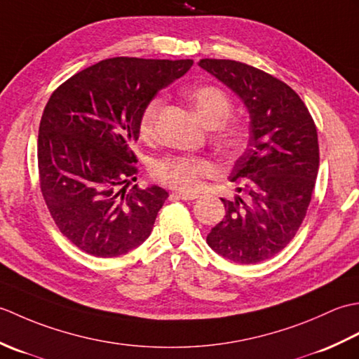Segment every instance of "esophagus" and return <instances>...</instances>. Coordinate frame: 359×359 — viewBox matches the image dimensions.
Instances as JSON below:
<instances>
[{"mask_svg": "<svg viewBox=\"0 0 359 359\" xmlns=\"http://www.w3.org/2000/svg\"><path fill=\"white\" fill-rule=\"evenodd\" d=\"M171 197H175V199H182V201H194L199 197V194L196 193H182V191H175L171 194Z\"/></svg>", "mask_w": 359, "mask_h": 359, "instance_id": "34e87169", "label": "esophagus"}]
</instances>
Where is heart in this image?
Wrapping results in <instances>:
<instances>
[{
  "label": "heart",
  "mask_w": 359,
  "mask_h": 359,
  "mask_svg": "<svg viewBox=\"0 0 359 359\" xmlns=\"http://www.w3.org/2000/svg\"><path fill=\"white\" fill-rule=\"evenodd\" d=\"M187 98L193 109L205 125L217 128L216 142L225 154L238 152L245 139V133L239 123H225L230 117L233 103L222 89L216 86H197L187 90ZM162 108V98L154 97L144 106L140 114L139 129L144 139L154 135L158 111ZM215 172L211 160L202 157H166L158 160L152 168L154 177L162 184L191 193L201 187L202 179Z\"/></svg>",
  "instance_id": "1"
}]
</instances>
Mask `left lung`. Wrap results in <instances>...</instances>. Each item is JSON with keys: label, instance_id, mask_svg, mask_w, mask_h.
<instances>
[{"label": "left lung", "instance_id": "obj_1", "mask_svg": "<svg viewBox=\"0 0 359 359\" xmlns=\"http://www.w3.org/2000/svg\"><path fill=\"white\" fill-rule=\"evenodd\" d=\"M199 66L241 98L250 114V139L230 180L242 184L225 216L211 228L208 245L234 264L278 255L299 230L315 188L319 147L315 121L284 81L234 60H201Z\"/></svg>", "mask_w": 359, "mask_h": 359}]
</instances>
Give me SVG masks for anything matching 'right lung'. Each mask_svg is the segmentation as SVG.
Segmentation results:
<instances>
[{
  "label": "right lung",
  "mask_w": 359,
  "mask_h": 359,
  "mask_svg": "<svg viewBox=\"0 0 359 359\" xmlns=\"http://www.w3.org/2000/svg\"><path fill=\"white\" fill-rule=\"evenodd\" d=\"M193 60L108 58L66 80L38 129L40 187L52 219L74 245L117 257L149 238L168 193L139 188L131 143L140 114Z\"/></svg>",
  "instance_id": "add662e5"
}]
</instances>
